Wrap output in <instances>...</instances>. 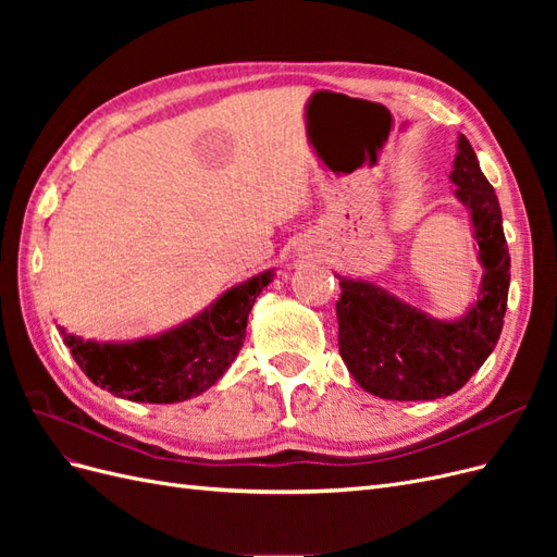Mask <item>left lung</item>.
<instances>
[{"label":"left lung","instance_id":"left-lung-1","mask_svg":"<svg viewBox=\"0 0 557 557\" xmlns=\"http://www.w3.org/2000/svg\"><path fill=\"white\" fill-rule=\"evenodd\" d=\"M450 181L471 213V227L485 269L476 305L458 320H440L385 293L376 283L339 276V352L367 393L418 401L446 397L479 372L491 356L507 313L511 258L493 185L483 176L465 134Z\"/></svg>","mask_w":557,"mask_h":557}]
</instances>
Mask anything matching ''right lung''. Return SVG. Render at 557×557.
<instances>
[{
    "label": "right lung",
    "instance_id": "right-lung-1",
    "mask_svg": "<svg viewBox=\"0 0 557 557\" xmlns=\"http://www.w3.org/2000/svg\"><path fill=\"white\" fill-rule=\"evenodd\" d=\"M272 269L234 285L188 323L153 339L129 344L83 342L60 327L76 364L86 376L115 397L148 404H174L201 395L239 356L248 313Z\"/></svg>",
    "mask_w": 557,
    "mask_h": 557
}]
</instances>
